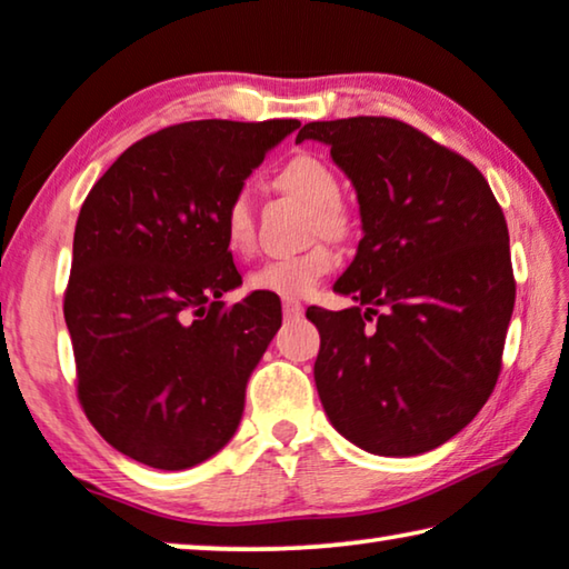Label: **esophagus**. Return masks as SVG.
Segmentation results:
<instances>
[{"mask_svg": "<svg viewBox=\"0 0 569 569\" xmlns=\"http://www.w3.org/2000/svg\"><path fill=\"white\" fill-rule=\"evenodd\" d=\"M303 313V306H301V301H296V299H283V317L286 319H299Z\"/></svg>", "mask_w": 569, "mask_h": 569, "instance_id": "esophagus-1", "label": "esophagus"}]
</instances>
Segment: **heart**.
Instances as JSON below:
<instances>
[{"label": "heart", "mask_w": 569, "mask_h": 569, "mask_svg": "<svg viewBox=\"0 0 569 569\" xmlns=\"http://www.w3.org/2000/svg\"><path fill=\"white\" fill-rule=\"evenodd\" d=\"M276 182L288 194L299 197L301 202L313 207V230L323 232L329 238L345 236L347 218L339 207V177L327 161L313 154H299L288 159L278 169ZM224 238L232 250L250 248L252 236H256V218H252V200L248 189L232 194V200L224 207ZM337 256L327 246H313L296 256H278L260 263L250 273V288L256 291H268L283 299H303L327 278Z\"/></svg>", "instance_id": "1"}]
</instances>
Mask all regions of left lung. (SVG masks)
Listing matches in <instances>:
<instances>
[{
	"label": "left lung",
	"mask_w": 569,
	"mask_h": 569,
	"mask_svg": "<svg viewBox=\"0 0 569 569\" xmlns=\"http://www.w3.org/2000/svg\"><path fill=\"white\" fill-rule=\"evenodd\" d=\"M357 192L362 240L306 311L321 333L313 380L331 426L375 456L443 446L489 400L513 311L507 220L471 161L385 116L306 123ZM373 323L369 325L368 321Z\"/></svg>",
	"instance_id": "left-lung-1"
}]
</instances>
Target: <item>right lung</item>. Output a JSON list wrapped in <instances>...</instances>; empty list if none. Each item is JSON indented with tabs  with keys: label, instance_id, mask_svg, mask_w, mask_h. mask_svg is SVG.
<instances>
[{
	"label": "right lung",
	"instance_id": "obj_1",
	"mask_svg": "<svg viewBox=\"0 0 569 569\" xmlns=\"http://www.w3.org/2000/svg\"><path fill=\"white\" fill-rule=\"evenodd\" d=\"M301 121H189L141 139L80 207L66 323L78 398L119 453L184 471L230 443L281 301L242 283L224 207Z\"/></svg>",
	"mask_w": 569,
	"mask_h": 569
}]
</instances>
